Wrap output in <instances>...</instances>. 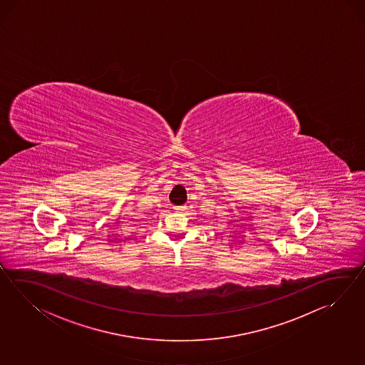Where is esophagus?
I'll use <instances>...</instances> for the list:
<instances>
[{
  "mask_svg": "<svg viewBox=\"0 0 365 365\" xmlns=\"http://www.w3.org/2000/svg\"><path fill=\"white\" fill-rule=\"evenodd\" d=\"M174 210L177 212H186V205H179V207H174Z\"/></svg>",
  "mask_w": 365,
  "mask_h": 365,
  "instance_id": "esophagus-1",
  "label": "esophagus"
}]
</instances>
